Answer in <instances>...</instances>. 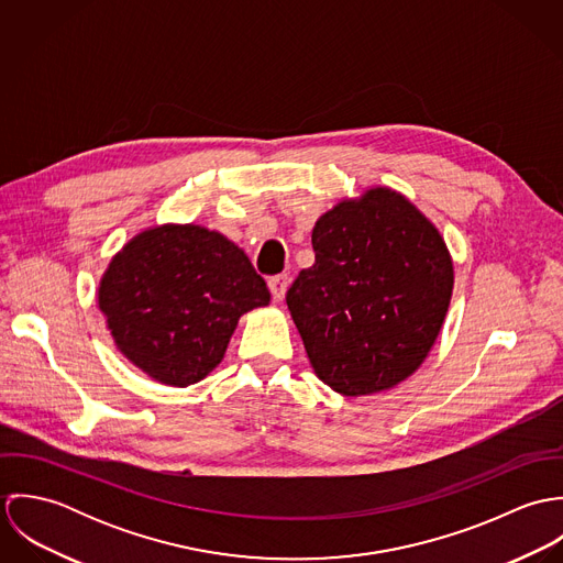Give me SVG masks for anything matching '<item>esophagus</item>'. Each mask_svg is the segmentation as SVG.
Listing matches in <instances>:
<instances>
[{"label":"esophagus","mask_w":563,"mask_h":563,"mask_svg":"<svg viewBox=\"0 0 563 563\" xmlns=\"http://www.w3.org/2000/svg\"><path fill=\"white\" fill-rule=\"evenodd\" d=\"M288 284H290V277H288L286 273H279V275L268 277V288H271L275 301H282V299H284V295H286V290H288Z\"/></svg>","instance_id":"1"}]
</instances>
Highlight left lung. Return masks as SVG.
Listing matches in <instances>:
<instances>
[{
    "label": "left lung",
    "instance_id": "8db88e82",
    "mask_svg": "<svg viewBox=\"0 0 563 563\" xmlns=\"http://www.w3.org/2000/svg\"><path fill=\"white\" fill-rule=\"evenodd\" d=\"M317 260L286 303L322 382L357 397L397 386L431 351L453 292L438 230L390 188L342 201L314 225Z\"/></svg>",
    "mask_w": 563,
    "mask_h": 563
}]
</instances>
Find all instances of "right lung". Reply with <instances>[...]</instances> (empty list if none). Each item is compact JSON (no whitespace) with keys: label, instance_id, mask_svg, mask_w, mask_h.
I'll use <instances>...</instances> for the list:
<instances>
[{"label":"right lung","instance_id":"1","mask_svg":"<svg viewBox=\"0 0 563 563\" xmlns=\"http://www.w3.org/2000/svg\"><path fill=\"white\" fill-rule=\"evenodd\" d=\"M262 275L234 242L199 225H162L128 242L99 286L119 351L168 386L201 382L244 312L268 306Z\"/></svg>","mask_w":563,"mask_h":563}]
</instances>
